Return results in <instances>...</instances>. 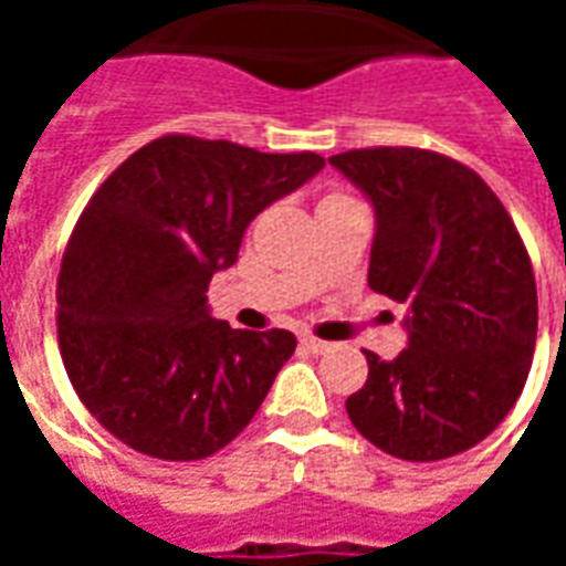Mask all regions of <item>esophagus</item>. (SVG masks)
Returning a JSON list of instances; mask_svg holds the SVG:
<instances>
[{"mask_svg": "<svg viewBox=\"0 0 566 566\" xmlns=\"http://www.w3.org/2000/svg\"><path fill=\"white\" fill-rule=\"evenodd\" d=\"M300 345L306 348L308 355H324V352H331V343H324V339H315V336H300Z\"/></svg>", "mask_w": 566, "mask_h": 566, "instance_id": "esophagus-1", "label": "esophagus"}]
</instances>
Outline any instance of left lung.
<instances>
[{
    "label": "left lung",
    "instance_id": "8db88e82",
    "mask_svg": "<svg viewBox=\"0 0 566 566\" xmlns=\"http://www.w3.org/2000/svg\"><path fill=\"white\" fill-rule=\"evenodd\" d=\"M376 209L369 287L406 303L409 345L367 352L352 424L400 461L473 449L522 394L536 345V282L497 193L446 154L357 148L331 157Z\"/></svg>",
    "mask_w": 566,
    "mask_h": 566
}]
</instances>
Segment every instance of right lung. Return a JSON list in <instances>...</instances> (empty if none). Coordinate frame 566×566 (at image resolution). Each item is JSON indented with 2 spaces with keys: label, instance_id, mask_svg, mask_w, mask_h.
I'll return each instance as SVG.
<instances>
[{
  "label": "right lung",
  "instance_id": "1",
  "mask_svg": "<svg viewBox=\"0 0 566 566\" xmlns=\"http://www.w3.org/2000/svg\"><path fill=\"white\" fill-rule=\"evenodd\" d=\"M324 169L223 139L163 136L105 178L72 230L56 282V339L99 424L160 461L233 442L294 355L287 331H233L209 315L211 275L245 227Z\"/></svg>",
  "mask_w": 566,
  "mask_h": 566
}]
</instances>
